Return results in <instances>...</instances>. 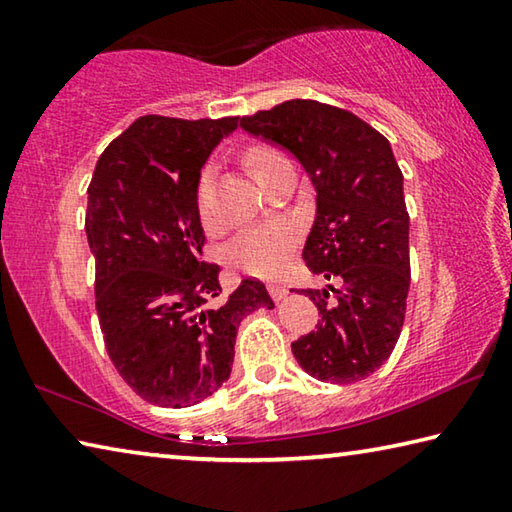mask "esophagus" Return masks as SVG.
I'll use <instances>...</instances> for the list:
<instances>
[{"label": "esophagus", "mask_w": 512, "mask_h": 512, "mask_svg": "<svg viewBox=\"0 0 512 512\" xmlns=\"http://www.w3.org/2000/svg\"><path fill=\"white\" fill-rule=\"evenodd\" d=\"M268 293H271L273 300H282V298H287L289 287L282 282H273V284H268Z\"/></svg>", "instance_id": "obj_1"}]
</instances>
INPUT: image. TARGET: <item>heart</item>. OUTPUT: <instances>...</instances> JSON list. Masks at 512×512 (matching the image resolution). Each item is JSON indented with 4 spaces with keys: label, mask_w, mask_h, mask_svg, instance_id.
Returning a JSON list of instances; mask_svg holds the SVG:
<instances>
[{
    "label": "heart",
    "mask_w": 512,
    "mask_h": 512,
    "mask_svg": "<svg viewBox=\"0 0 512 512\" xmlns=\"http://www.w3.org/2000/svg\"><path fill=\"white\" fill-rule=\"evenodd\" d=\"M287 160L280 151L271 146L255 144L246 149L244 162L248 171L253 173L259 185H268L273 171ZM194 203L198 219L203 225H214L219 221V210H216V194H214V167L205 164L196 178L194 187ZM296 228L291 223L275 221L257 228H248L232 241L228 248V259L232 266L241 268L244 273L268 277L282 271L287 264L293 246H296Z\"/></svg>",
    "instance_id": "1"
}]
</instances>
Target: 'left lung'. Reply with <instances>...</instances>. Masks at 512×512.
<instances>
[{
  "mask_svg": "<svg viewBox=\"0 0 512 512\" xmlns=\"http://www.w3.org/2000/svg\"><path fill=\"white\" fill-rule=\"evenodd\" d=\"M244 131L296 155L316 187V221L302 259L334 289H302L318 307L314 332L291 343L311 377L352 384L400 339L411 284L409 212L391 144L350 110L291 99L241 117Z\"/></svg>",
  "mask_w": 512,
  "mask_h": 512,
  "instance_id": "left-lung-1",
  "label": "left lung"
}]
</instances>
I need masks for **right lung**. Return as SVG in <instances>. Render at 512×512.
I'll use <instances>...</instances> for the list:
<instances>
[{"label":"right lung","instance_id":"1","mask_svg":"<svg viewBox=\"0 0 512 512\" xmlns=\"http://www.w3.org/2000/svg\"><path fill=\"white\" fill-rule=\"evenodd\" d=\"M237 121L144 115L92 173L85 232L103 343L121 379L155 406L212 395L230 377L241 318L273 309L253 277L221 300L219 266L203 259L196 178Z\"/></svg>","mask_w":512,"mask_h":512}]
</instances>
